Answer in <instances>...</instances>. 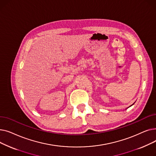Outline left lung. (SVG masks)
Listing matches in <instances>:
<instances>
[{"label":"left lung","mask_w":156,"mask_h":156,"mask_svg":"<svg viewBox=\"0 0 156 156\" xmlns=\"http://www.w3.org/2000/svg\"><path fill=\"white\" fill-rule=\"evenodd\" d=\"M133 104H134V103H133V104H132V105H133ZM132 105H130V106H132Z\"/></svg>","instance_id":"8db88e82"}]
</instances>
